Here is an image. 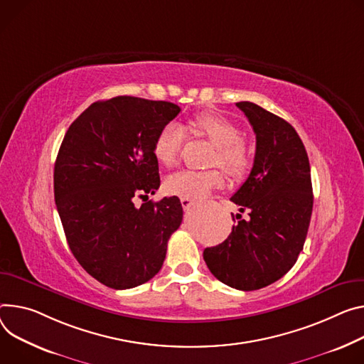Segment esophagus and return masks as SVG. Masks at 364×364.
I'll use <instances>...</instances> for the list:
<instances>
[{"label": "esophagus", "instance_id": "obj_1", "mask_svg": "<svg viewBox=\"0 0 364 364\" xmlns=\"http://www.w3.org/2000/svg\"><path fill=\"white\" fill-rule=\"evenodd\" d=\"M194 205V200L190 199V197H181V206L184 210H188Z\"/></svg>", "mask_w": 364, "mask_h": 364}]
</instances>
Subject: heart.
<instances>
[{"mask_svg": "<svg viewBox=\"0 0 364 364\" xmlns=\"http://www.w3.org/2000/svg\"><path fill=\"white\" fill-rule=\"evenodd\" d=\"M190 129L194 135L208 139L215 146V152L209 159L210 167H220L235 180L248 174L252 154L241 139L242 134L235 123L222 116L203 113L190 122ZM181 144L183 130L177 123L162 126L152 145L155 159L165 167H171L180 155ZM223 183L225 178L219 170L180 171L165 180V190L174 196L196 199L206 196L213 188L222 187Z\"/></svg>", "mask_w": 364, "mask_h": 364, "instance_id": "obj_1", "label": "heart"}]
</instances>
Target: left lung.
<instances>
[{
    "label": "left lung",
    "instance_id": "obj_1",
    "mask_svg": "<svg viewBox=\"0 0 364 364\" xmlns=\"http://www.w3.org/2000/svg\"><path fill=\"white\" fill-rule=\"evenodd\" d=\"M255 134V156L245 183L230 197L248 213L219 245L206 248L210 273L238 290H257L282 279L304 250L312 215L311 167L290 123L262 107L240 102ZM235 220V216L232 215Z\"/></svg>",
    "mask_w": 364,
    "mask_h": 364
}]
</instances>
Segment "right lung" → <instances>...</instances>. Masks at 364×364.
Instances as JSON below:
<instances>
[{"mask_svg":"<svg viewBox=\"0 0 364 364\" xmlns=\"http://www.w3.org/2000/svg\"><path fill=\"white\" fill-rule=\"evenodd\" d=\"M180 110L170 102L113 97L84 110L60 144L53 191L65 237L81 267L107 287L151 280L181 225L177 196L134 203L159 187L152 145Z\"/></svg>","mask_w":364,"mask_h":364,"instance_id":"obj_1","label":"right lung"}]
</instances>
